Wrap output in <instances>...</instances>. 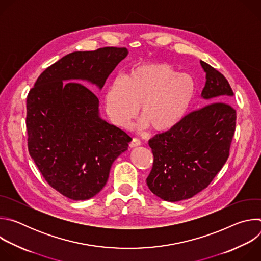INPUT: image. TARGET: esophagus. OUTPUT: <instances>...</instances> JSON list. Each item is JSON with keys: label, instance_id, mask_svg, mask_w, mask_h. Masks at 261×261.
I'll return each instance as SVG.
<instances>
[{"label": "esophagus", "instance_id": "34e87169", "mask_svg": "<svg viewBox=\"0 0 261 261\" xmlns=\"http://www.w3.org/2000/svg\"><path fill=\"white\" fill-rule=\"evenodd\" d=\"M141 144V142H140V140L138 139V138H133L131 141H130V143H129V145H130V147H136V146H138V145H140Z\"/></svg>", "mask_w": 261, "mask_h": 261}]
</instances>
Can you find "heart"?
Returning a JSON list of instances; mask_svg holds the SVG:
<instances>
[{"mask_svg": "<svg viewBox=\"0 0 261 261\" xmlns=\"http://www.w3.org/2000/svg\"><path fill=\"white\" fill-rule=\"evenodd\" d=\"M194 94L192 79L166 63L144 64L111 83L104 95L109 120L128 128L140 107L139 128L172 129L185 116Z\"/></svg>", "mask_w": 261, "mask_h": 261, "instance_id": "1", "label": "heart"}]
</instances>
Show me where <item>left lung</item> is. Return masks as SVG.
I'll list each match as a JSON object with an SVG mask.
<instances>
[{"instance_id": "left-lung-1", "label": "left lung", "mask_w": 261, "mask_h": 261, "mask_svg": "<svg viewBox=\"0 0 261 261\" xmlns=\"http://www.w3.org/2000/svg\"><path fill=\"white\" fill-rule=\"evenodd\" d=\"M200 64L206 74L201 97L210 104L148 140L154 163L147 187L170 202L191 198L207 187L227 161L236 131L229 83L211 65L203 61Z\"/></svg>"}]
</instances>
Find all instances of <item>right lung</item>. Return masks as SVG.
Here are the masks:
<instances>
[{"mask_svg": "<svg viewBox=\"0 0 261 261\" xmlns=\"http://www.w3.org/2000/svg\"><path fill=\"white\" fill-rule=\"evenodd\" d=\"M127 55L125 47L71 53L46 68L29 92L30 156L50 187L72 200L98 194L114 161L132 140L100 118L97 96L77 82L101 90Z\"/></svg>", "mask_w": 261, "mask_h": 261, "instance_id": "obj_1", "label": "right lung"}]
</instances>
